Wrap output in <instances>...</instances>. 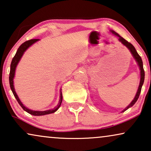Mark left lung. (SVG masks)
Returning a JSON list of instances; mask_svg holds the SVG:
<instances>
[{
	"mask_svg": "<svg viewBox=\"0 0 151 151\" xmlns=\"http://www.w3.org/2000/svg\"><path fill=\"white\" fill-rule=\"evenodd\" d=\"M111 32L113 33V34L116 35L117 36H118L119 39L118 40L120 41V42L122 43L124 45H125L126 47H127L128 49H129V51H131V53H132V55H133V56L135 60H136V62L137 63V65L139 66V70H140V82H139V87H138V89H137V93H136L135 96V98L133 99V101L131 102V104H130L129 106H128L127 108L124 109L122 111V112H124L125 111H127L128 109H129L130 107L133 106L134 104H135V102H137V99L139 98V94L140 93H141V90H142V85H143L144 84V76H145V73H144V68H143V63H142V60L141 58V57L139 56V55L138 54L137 51H136V49L135 47H133V45L131 44V43L128 42L125 40V39H124L122 37H121L119 35L116 33L113 30H111Z\"/></svg>",
	"mask_w": 151,
	"mask_h": 151,
	"instance_id": "left-lung-1",
	"label": "left lung"
}]
</instances>
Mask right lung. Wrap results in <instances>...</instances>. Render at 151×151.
I'll list each match as a JSON object with an SVG mask.
<instances>
[{
	"instance_id": "obj_1",
	"label": "right lung",
	"mask_w": 151,
	"mask_h": 151,
	"mask_svg": "<svg viewBox=\"0 0 151 151\" xmlns=\"http://www.w3.org/2000/svg\"><path fill=\"white\" fill-rule=\"evenodd\" d=\"M39 40V39H32V40H27L26 42H24V43L20 45L19 47V48L18 49L17 51H16L15 55L13 58L12 60V63H11V66H10V72H9V84H10V88H11L12 91L13 93L14 97L16 99V100L18 101V104L20 105V106L22 107V109L24 111H25L26 112H27L28 113H29L31 115H35V116H40V115H47V114H50V113H53L56 111L58 109H59V107L60 106L62 101H63V94H62V91H61V88H60V100L58 104L55 108H53L52 109H50V110H47V111H33L31 110V109H29L27 108L26 106H24L23 104L21 102V101L20 100L19 98L16 94V93L15 91V89H14V76H15V71H16V68L17 67L18 63H19L20 60L21 59V58L23 55V53H24L27 49L29 47L35 43L37 41Z\"/></svg>"
}]
</instances>
